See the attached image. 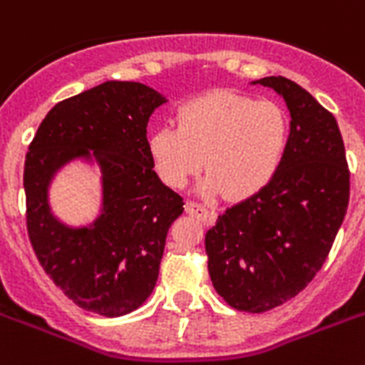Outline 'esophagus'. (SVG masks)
<instances>
[{"instance_id": "esophagus-1", "label": "esophagus", "mask_w": 365, "mask_h": 365, "mask_svg": "<svg viewBox=\"0 0 365 365\" xmlns=\"http://www.w3.org/2000/svg\"><path fill=\"white\" fill-rule=\"evenodd\" d=\"M185 210H187V213H191V215H195V217L202 219V221H206V219H210V212L206 206H202V204L198 202H187V206H185Z\"/></svg>"}]
</instances>
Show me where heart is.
<instances>
[{"label": "heart", "mask_w": 365, "mask_h": 365, "mask_svg": "<svg viewBox=\"0 0 365 365\" xmlns=\"http://www.w3.org/2000/svg\"><path fill=\"white\" fill-rule=\"evenodd\" d=\"M287 142L289 121L281 106L213 91L183 103L176 125L157 127L148 148L157 174L170 187H185L204 165L208 176L200 192L247 198L274 180Z\"/></svg>", "instance_id": "b5f03b06"}]
</instances>
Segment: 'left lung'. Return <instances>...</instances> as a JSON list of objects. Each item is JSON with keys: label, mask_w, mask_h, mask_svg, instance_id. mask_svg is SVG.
Returning a JSON list of instances; mask_svg holds the SVG:
<instances>
[{"label": "left lung", "mask_w": 365, "mask_h": 365, "mask_svg": "<svg viewBox=\"0 0 365 365\" xmlns=\"http://www.w3.org/2000/svg\"><path fill=\"white\" fill-rule=\"evenodd\" d=\"M260 84L290 114L285 157L274 180L234 204L206 232L213 289L230 307L262 313L285 304L322 268L349 206V167L336 118L285 76Z\"/></svg>", "instance_id": "obj_1"}]
</instances>
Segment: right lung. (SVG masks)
Here are the masks:
<instances>
[{"mask_svg": "<svg viewBox=\"0 0 365 365\" xmlns=\"http://www.w3.org/2000/svg\"><path fill=\"white\" fill-rule=\"evenodd\" d=\"M167 97L108 80L52 108L24 167L28 234L44 272L78 307L103 317L138 309L159 277L165 240L183 198L153 170L148 121ZM75 160L101 173L100 215L73 227L53 215L49 185Z\"/></svg>", "mask_w": 365, "mask_h": 365, "instance_id": "right-lung-1", "label": "right lung"}]
</instances>
